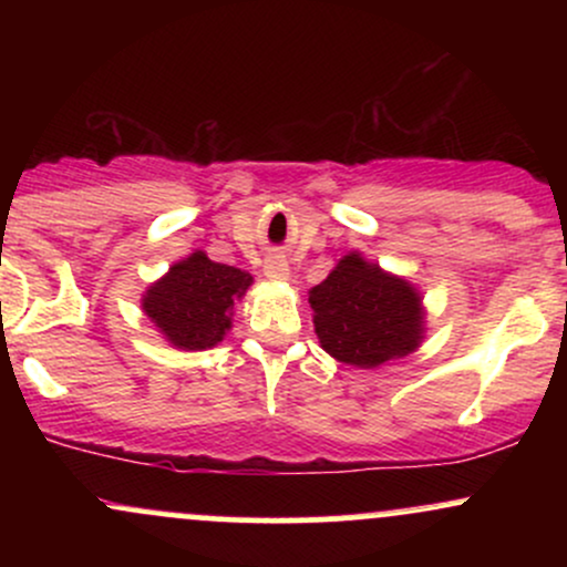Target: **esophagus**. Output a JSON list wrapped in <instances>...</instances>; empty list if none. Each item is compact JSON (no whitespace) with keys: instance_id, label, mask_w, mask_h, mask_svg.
<instances>
[{"instance_id":"esophagus-1","label":"esophagus","mask_w":567,"mask_h":567,"mask_svg":"<svg viewBox=\"0 0 567 567\" xmlns=\"http://www.w3.org/2000/svg\"><path fill=\"white\" fill-rule=\"evenodd\" d=\"M264 275L271 282H285L290 279V264L285 261V256H269L264 264Z\"/></svg>"}]
</instances>
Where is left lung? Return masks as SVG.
Masks as SVG:
<instances>
[{
    "label": "left lung",
    "mask_w": 567,
    "mask_h": 567,
    "mask_svg": "<svg viewBox=\"0 0 567 567\" xmlns=\"http://www.w3.org/2000/svg\"><path fill=\"white\" fill-rule=\"evenodd\" d=\"M309 303L320 347L343 365L381 368L424 341V296L357 250L309 290Z\"/></svg>",
    "instance_id": "obj_1"
}]
</instances>
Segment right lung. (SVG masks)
Instances as JSON below:
<instances>
[{
	"label": "right lung",
	"mask_w": 567,
	"mask_h": 567,
	"mask_svg": "<svg viewBox=\"0 0 567 567\" xmlns=\"http://www.w3.org/2000/svg\"><path fill=\"white\" fill-rule=\"evenodd\" d=\"M250 285L252 277L247 271L216 264L205 250H194L148 285L141 306L175 349L205 351L229 333L234 303Z\"/></svg>",
	"instance_id": "add662e5"
}]
</instances>
